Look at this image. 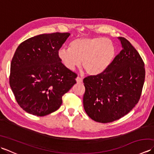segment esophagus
Returning a JSON list of instances; mask_svg holds the SVG:
<instances>
[{
    "label": "esophagus",
    "instance_id": "34e87169",
    "mask_svg": "<svg viewBox=\"0 0 154 154\" xmlns=\"http://www.w3.org/2000/svg\"><path fill=\"white\" fill-rule=\"evenodd\" d=\"M76 81H77V83H81L83 82V79H82V78L79 77H77L76 78Z\"/></svg>",
    "mask_w": 154,
    "mask_h": 154
}]
</instances>
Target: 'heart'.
<instances>
[{"label": "heart", "mask_w": 154, "mask_h": 154, "mask_svg": "<svg viewBox=\"0 0 154 154\" xmlns=\"http://www.w3.org/2000/svg\"><path fill=\"white\" fill-rule=\"evenodd\" d=\"M116 48L112 41L102 37L80 38L73 40L69 48H61L58 57L64 66L74 70L82 66L86 73L95 76L105 71L115 57Z\"/></svg>", "instance_id": "heart-1"}]
</instances>
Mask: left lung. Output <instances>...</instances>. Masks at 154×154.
<instances>
[{
  "label": "left lung",
  "instance_id": "8db88e82",
  "mask_svg": "<svg viewBox=\"0 0 154 154\" xmlns=\"http://www.w3.org/2000/svg\"><path fill=\"white\" fill-rule=\"evenodd\" d=\"M122 50L103 73L83 79V106L91 119L113 122L138 103L145 79L144 63L126 38L119 37Z\"/></svg>",
  "mask_w": 154,
  "mask_h": 154
}]
</instances>
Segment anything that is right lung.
<instances>
[{"mask_svg":"<svg viewBox=\"0 0 154 154\" xmlns=\"http://www.w3.org/2000/svg\"><path fill=\"white\" fill-rule=\"evenodd\" d=\"M69 33L43 34L23 42L11 64L10 86L26 112L38 116L55 112L62 97L76 83L77 75L65 67L57 51Z\"/></svg>","mask_w":154,"mask_h":154,"instance_id":"obj_1","label":"right lung"}]
</instances>
